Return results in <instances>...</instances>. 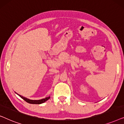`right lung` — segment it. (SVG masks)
Wrapping results in <instances>:
<instances>
[{
  "label": "right lung",
  "instance_id": "right-lung-1",
  "mask_svg": "<svg viewBox=\"0 0 124 124\" xmlns=\"http://www.w3.org/2000/svg\"><path fill=\"white\" fill-rule=\"evenodd\" d=\"M16 94H17V93H16ZM17 94L19 96H20V97H21L22 99H23V100H24L25 101H26L27 103H30V104H42V103H43L44 102H45V101H46L47 100H48L50 98V96H48V97L45 98H44V99H40V100H30L29 99H28V98H26L23 97V96L20 95H19V94Z\"/></svg>",
  "mask_w": 124,
  "mask_h": 124
}]
</instances>
